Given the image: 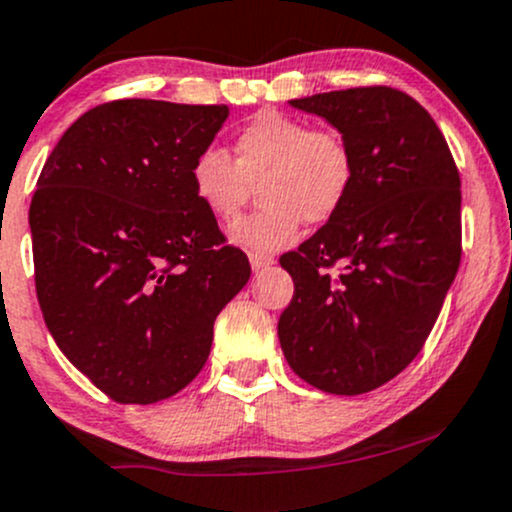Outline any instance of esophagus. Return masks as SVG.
I'll return each instance as SVG.
<instances>
[{
	"instance_id": "1",
	"label": "esophagus",
	"mask_w": 512,
	"mask_h": 512,
	"mask_svg": "<svg viewBox=\"0 0 512 512\" xmlns=\"http://www.w3.org/2000/svg\"><path fill=\"white\" fill-rule=\"evenodd\" d=\"M249 261H251V268H254V271H263V268H266V266H271V263H273V256L249 254Z\"/></svg>"
}]
</instances>
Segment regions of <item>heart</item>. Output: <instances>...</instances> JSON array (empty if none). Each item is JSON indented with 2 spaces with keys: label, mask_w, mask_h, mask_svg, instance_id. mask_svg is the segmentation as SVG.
Instances as JSON below:
<instances>
[{
  "label": "heart",
  "mask_w": 512,
  "mask_h": 512,
  "mask_svg": "<svg viewBox=\"0 0 512 512\" xmlns=\"http://www.w3.org/2000/svg\"><path fill=\"white\" fill-rule=\"evenodd\" d=\"M356 161L334 129H312L298 117L263 109L234 136V158L205 148L190 166L197 202L212 219L234 224L251 188L263 210L234 227L232 239L251 251H278L300 232L302 219L324 224L337 217L354 188Z\"/></svg>",
  "instance_id": "obj_1"
}]
</instances>
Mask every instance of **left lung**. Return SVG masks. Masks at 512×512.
I'll return each instance as SVG.
<instances>
[{
    "label": "left lung",
    "mask_w": 512,
    "mask_h": 512,
    "mask_svg": "<svg viewBox=\"0 0 512 512\" xmlns=\"http://www.w3.org/2000/svg\"><path fill=\"white\" fill-rule=\"evenodd\" d=\"M290 104L349 141L356 178L337 217L280 256L295 293L278 339L310 386L368 393L420 354L459 271V170L430 112L393 87Z\"/></svg>",
    "instance_id": "obj_1"
}]
</instances>
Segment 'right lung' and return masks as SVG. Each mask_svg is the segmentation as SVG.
<instances>
[{
	"mask_svg": "<svg viewBox=\"0 0 512 512\" xmlns=\"http://www.w3.org/2000/svg\"><path fill=\"white\" fill-rule=\"evenodd\" d=\"M224 104L117 100L48 156L29 210L36 295L58 349L117 403L148 405L205 366L251 266L190 185Z\"/></svg>",
	"mask_w": 512,
	"mask_h": 512,
	"instance_id": "add662e5",
	"label": "right lung"
}]
</instances>
